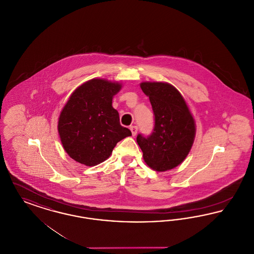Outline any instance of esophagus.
<instances>
[{
    "label": "esophagus",
    "mask_w": 254,
    "mask_h": 254,
    "mask_svg": "<svg viewBox=\"0 0 254 254\" xmlns=\"http://www.w3.org/2000/svg\"><path fill=\"white\" fill-rule=\"evenodd\" d=\"M130 130H131V133H132V136H135L136 134H137V130H138V127H136V126H131L130 127Z\"/></svg>",
    "instance_id": "1"
}]
</instances>
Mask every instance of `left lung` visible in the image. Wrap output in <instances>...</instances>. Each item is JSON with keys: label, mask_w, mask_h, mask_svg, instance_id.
Masks as SVG:
<instances>
[{"label": "left lung", "mask_w": 254, "mask_h": 254, "mask_svg": "<svg viewBox=\"0 0 254 254\" xmlns=\"http://www.w3.org/2000/svg\"><path fill=\"white\" fill-rule=\"evenodd\" d=\"M141 88L154 114L153 131L137 135L148 167L157 171L174 169L188 156L195 137V123L181 93L167 83L145 82Z\"/></svg>", "instance_id": "1"}]
</instances>
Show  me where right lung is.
Segmentation results:
<instances>
[{
  "mask_svg": "<svg viewBox=\"0 0 254 254\" xmlns=\"http://www.w3.org/2000/svg\"><path fill=\"white\" fill-rule=\"evenodd\" d=\"M119 83L92 79L80 85L61 112L58 131L66 153L76 162L91 167L110 156L114 146L131 131L122 127L112 97Z\"/></svg>",
  "mask_w": 254,
  "mask_h": 254,
  "instance_id": "add662e5",
  "label": "right lung"
}]
</instances>
